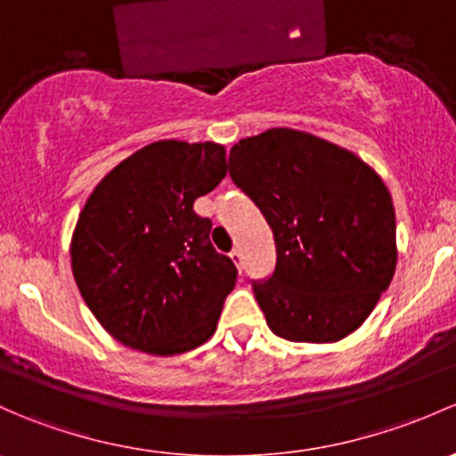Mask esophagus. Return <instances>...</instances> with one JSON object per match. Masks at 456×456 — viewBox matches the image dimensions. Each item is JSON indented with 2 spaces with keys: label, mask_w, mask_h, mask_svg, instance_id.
Wrapping results in <instances>:
<instances>
[{
  "label": "esophagus",
  "mask_w": 456,
  "mask_h": 456,
  "mask_svg": "<svg viewBox=\"0 0 456 456\" xmlns=\"http://www.w3.org/2000/svg\"><path fill=\"white\" fill-rule=\"evenodd\" d=\"M229 257H232L233 265H236L238 271H240V268H242V251H240V248H233V251L229 253Z\"/></svg>",
  "instance_id": "34e87169"
}]
</instances>
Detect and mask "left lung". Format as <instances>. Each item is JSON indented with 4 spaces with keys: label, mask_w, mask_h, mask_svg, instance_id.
<instances>
[{
    "label": "left lung",
    "mask_w": 456,
    "mask_h": 456,
    "mask_svg": "<svg viewBox=\"0 0 456 456\" xmlns=\"http://www.w3.org/2000/svg\"><path fill=\"white\" fill-rule=\"evenodd\" d=\"M229 175L265 214L277 262L253 292L273 334L334 343L361 328L395 273V209L361 157L292 128L229 152Z\"/></svg>",
    "instance_id": "left-lung-1"
}]
</instances>
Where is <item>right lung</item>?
Instances as JSON below:
<instances>
[{
	"label": "right lung",
	"instance_id": "add662e5",
	"mask_svg": "<svg viewBox=\"0 0 456 456\" xmlns=\"http://www.w3.org/2000/svg\"><path fill=\"white\" fill-rule=\"evenodd\" d=\"M227 175L224 146L161 140L95 185L71 236V271L98 323L152 356L212 338L236 266L209 240L194 200Z\"/></svg>",
	"mask_w": 456,
	"mask_h": 456
}]
</instances>
